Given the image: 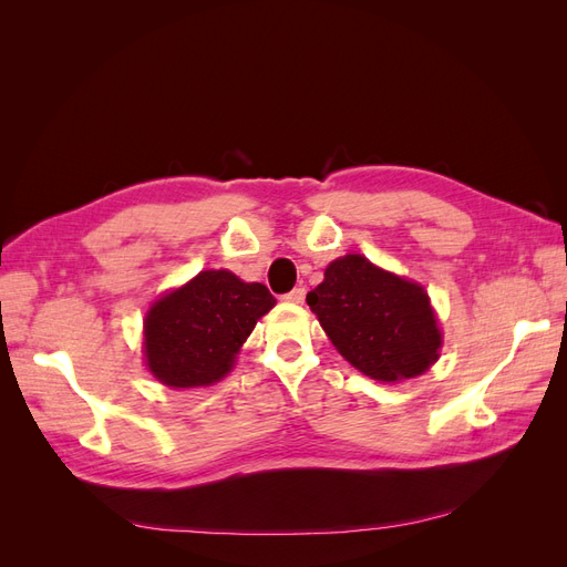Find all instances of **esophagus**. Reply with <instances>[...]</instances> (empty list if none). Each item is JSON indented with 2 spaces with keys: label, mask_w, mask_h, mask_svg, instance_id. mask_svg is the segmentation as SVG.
Here are the masks:
<instances>
[{
  "label": "esophagus",
  "mask_w": 567,
  "mask_h": 567,
  "mask_svg": "<svg viewBox=\"0 0 567 567\" xmlns=\"http://www.w3.org/2000/svg\"><path fill=\"white\" fill-rule=\"evenodd\" d=\"M284 300L286 302H293V305L305 302V288H293V290H290V293L284 296Z\"/></svg>",
  "instance_id": "esophagus-1"
}]
</instances>
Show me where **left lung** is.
I'll return each mask as SVG.
<instances>
[{
    "label": "left lung",
    "instance_id": "obj_1",
    "mask_svg": "<svg viewBox=\"0 0 567 567\" xmlns=\"http://www.w3.org/2000/svg\"><path fill=\"white\" fill-rule=\"evenodd\" d=\"M307 305L336 350L381 383L416 379L437 362L442 333L423 286L369 262L338 257Z\"/></svg>",
    "mask_w": 567,
    "mask_h": 567
}]
</instances>
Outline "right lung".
Segmentation results:
<instances>
[{"instance_id": "obj_1", "label": "right lung", "mask_w": 567, "mask_h": 567, "mask_svg": "<svg viewBox=\"0 0 567 567\" xmlns=\"http://www.w3.org/2000/svg\"><path fill=\"white\" fill-rule=\"evenodd\" d=\"M277 305L262 284L229 269H205L151 305L144 319L146 367L163 385H213L234 369L255 323Z\"/></svg>"}]
</instances>
